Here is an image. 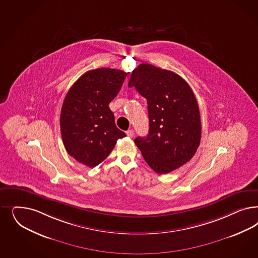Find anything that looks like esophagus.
Wrapping results in <instances>:
<instances>
[{
  "label": "esophagus",
  "instance_id": "obj_1",
  "mask_svg": "<svg viewBox=\"0 0 258 258\" xmlns=\"http://www.w3.org/2000/svg\"><path fill=\"white\" fill-rule=\"evenodd\" d=\"M126 135H127L129 138H133L134 135H135V133H134L133 129H130V130H128V131L126 132Z\"/></svg>",
  "mask_w": 258,
  "mask_h": 258
}]
</instances>
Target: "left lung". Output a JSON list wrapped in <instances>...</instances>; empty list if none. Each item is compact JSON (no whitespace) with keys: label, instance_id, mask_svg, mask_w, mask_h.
I'll return each mask as SVG.
<instances>
[{"label":"left lung","instance_id":"8db88e82","mask_svg":"<svg viewBox=\"0 0 258 258\" xmlns=\"http://www.w3.org/2000/svg\"><path fill=\"white\" fill-rule=\"evenodd\" d=\"M128 86L147 100L149 134L135 139L147 164L168 174L191 160L200 146L201 120L189 84L172 71L142 63Z\"/></svg>","mask_w":258,"mask_h":258}]
</instances>
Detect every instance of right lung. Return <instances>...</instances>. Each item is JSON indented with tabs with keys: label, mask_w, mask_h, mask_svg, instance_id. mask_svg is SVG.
I'll list each match as a JSON object with an SVG mask.
<instances>
[{
	"label": "right lung",
	"mask_w": 258,
	"mask_h": 258,
	"mask_svg": "<svg viewBox=\"0 0 258 258\" xmlns=\"http://www.w3.org/2000/svg\"><path fill=\"white\" fill-rule=\"evenodd\" d=\"M126 75L112 68L89 70L67 92L59 116L61 139L67 153L86 166L99 165L126 137L109 108Z\"/></svg>",
	"instance_id": "right-lung-1"
}]
</instances>
